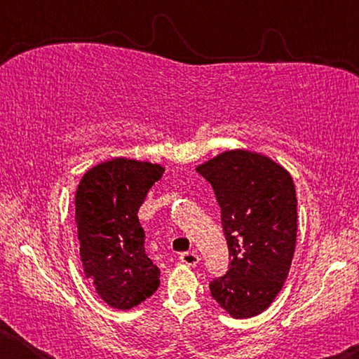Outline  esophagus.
Wrapping results in <instances>:
<instances>
[{"mask_svg": "<svg viewBox=\"0 0 359 359\" xmlns=\"http://www.w3.org/2000/svg\"><path fill=\"white\" fill-rule=\"evenodd\" d=\"M180 261L184 264H187V266H194V264H198V261H199V257L194 252H185V253H180Z\"/></svg>", "mask_w": 359, "mask_h": 359, "instance_id": "1", "label": "esophagus"}]
</instances>
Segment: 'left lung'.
Returning <instances> with one entry per match:
<instances>
[{
	"mask_svg": "<svg viewBox=\"0 0 359 359\" xmlns=\"http://www.w3.org/2000/svg\"><path fill=\"white\" fill-rule=\"evenodd\" d=\"M196 171L222 209L229 269L210 294L233 318L264 312L287 280L296 247L297 199L287 169L250 150H228Z\"/></svg>",
	"mask_w": 359,
	"mask_h": 359,
	"instance_id": "1",
	"label": "left lung"
}]
</instances>
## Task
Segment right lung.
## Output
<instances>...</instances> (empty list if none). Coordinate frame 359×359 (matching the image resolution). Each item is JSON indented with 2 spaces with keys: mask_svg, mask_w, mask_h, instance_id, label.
Segmentation results:
<instances>
[{
  "mask_svg": "<svg viewBox=\"0 0 359 359\" xmlns=\"http://www.w3.org/2000/svg\"><path fill=\"white\" fill-rule=\"evenodd\" d=\"M165 168L114 158L83 174L76 224L85 277L107 306L130 311L160 287V269L144 248L137 210Z\"/></svg>",
  "mask_w": 359,
  "mask_h": 359,
  "instance_id": "obj_1",
  "label": "right lung"
}]
</instances>
